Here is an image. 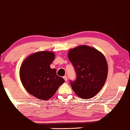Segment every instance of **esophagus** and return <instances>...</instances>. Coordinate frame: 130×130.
<instances>
[{"mask_svg": "<svg viewBox=\"0 0 130 130\" xmlns=\"http://www.w3.org/2000/svg\"><path fill=\"white\" fill-rule=\"evenodd\" d=\"M63 78L64 79V80L66 81H66L68 80V77H67V76H66V75L64 76V77H63Z\"/></svg>", "mask_w": 130, "mask_h": 130, "instance_id": "34e87169", "label": "esophagus"}]
</instances>
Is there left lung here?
<instances>
[{"mask_svg": "<svg viewBox=\"0 0 130 130\" xmlns=\"http://www.w3.org/2000/svg\"><path fill=\"white\" fill-rule=\"evenodd\" d=\"M68 58L77 74L76 80L71 81L73 91L82 99L94 97L107 78L108 68L105 56L95 48L82 45L70 50Z\"/></svg>", "mask_w": 130, "mask_h": 130, "instance_id": "left-lung-1", "label": "left lung"}]
</instances>
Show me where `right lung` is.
<instances>
[{"mask_svg":"<svg viewBox=\"0 0 130 130\" xmlns=\"http://www.w3.org/2000/svg\"><path fill=\"white\" fill-rule=\"evenodd\" d=\"M55 57L52 52H38L28 56L20 68V78L24 88L40 100L50 99L64 82L56 75L55 69L50 67Z\"/></svg>","mask_w":130,"mask_h":130,"instance_id":"add662e5","label":"right lung"}]
</instances>
